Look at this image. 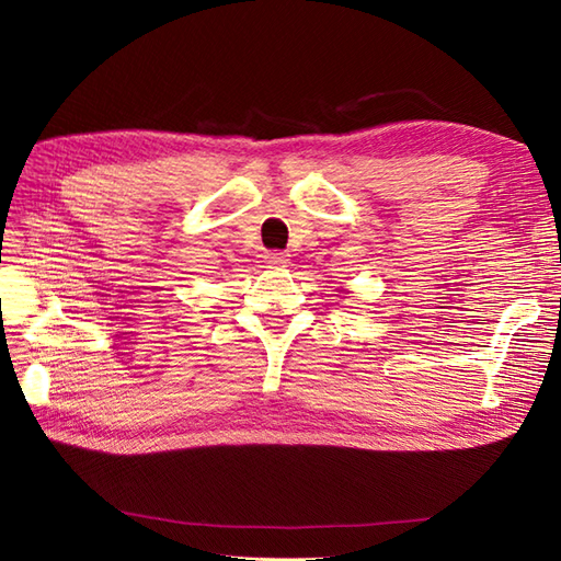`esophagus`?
<instances>
[{
    "label": "esophagus",
    "mask_w": 561,
    "mask_h": 561,
    "mask_svg": "<svg viewBox=\"0 0 561 561\" xmlns=\"http://www.w3.org/2000/svg\"><path fill=\"white\" fill-rule=\"evenodd\" d=\"M264 262H266L268 266H285V264H287V254H285V252H278V250L266 252V254H264Z\"/></svg>",
    "instance_id": "esophagus-1"
}]
</instances>
